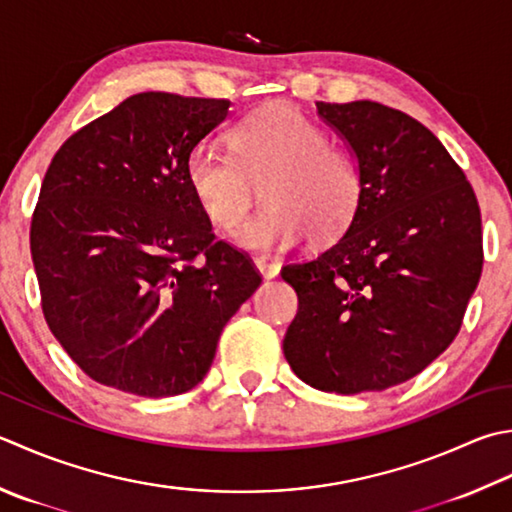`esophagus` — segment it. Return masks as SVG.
I'll return each mask as SVG.
<instances>
[{"mask_svg":"<svg viewBox=\"0 0 512 512\" xmlns=\"http://www.w3.org/2000/svg\"><path fill=\"white\" fill-rule=\"evenodd\" d=\"M255 266H257L259 273H262L266 279L277 277L279 270H282V264L273 262V259H268V257H257V259H255Z\"/></svg>","mask_w":512,"mask_h":512,"instance_id":"34e87169","label":"esophagus"}]
</instances>
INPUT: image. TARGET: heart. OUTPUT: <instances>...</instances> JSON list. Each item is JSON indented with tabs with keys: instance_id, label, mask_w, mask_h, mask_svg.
<instances>
[{
	"instance_id": "1",
	"label": "heart",
	"mask_w": 512,
	"mask_h": 512,
	"mask_svg": "<svg viewBox=\"0 0 512 512\" xmlns=\"http://www.w3.org/2000/svg\"><path fill=\"white\" fill-rule=\"evenodd\" d=\"M230 155L190 150L186 184L204 217L222 233L242 226L262 186L266 206L237 233V244L268 255L313 233L326 242L353 222L364 177L346 148L330 144L302 110L277 102L259 108L228 133Z\"/></svg>"
}]
</instances>
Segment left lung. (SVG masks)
<instances>
[{"mask_svg": "<svg viewBox=\"0 0 512 512\" xmlns=\"http://www.w3.org/2000/svg\"><path fill=\"white\" fill-rule=\"evenodd\" d=\"M346 139L364 197L337 242L286 264L299 308L284 357L326 393L386 390L453 344L484 266L475 190L442 142L384 104L317 102Z\"/></svg>", "mask_w": 512, "mask_h": 512, "instance_id": "left-lung-1", "label": "left lung"}]
</instances>
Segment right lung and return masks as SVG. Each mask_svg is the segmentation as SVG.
I'll use <instances>...</instances> for the list:
<instances>
[{
  "label": "right lung",
  "instance_id": "right-lung-1",
  "mask_svg": "<svg viewBox=\"0 0 512 512\" xmlns=\"http://www.w3.org/2000/svg\"><path fill=\"white\" fill-rule=\"evenodd\" d=\"M228 99L139 93L70 135L30 222L50 333L95 382L139 397L206 377L219 335L262 284L186 184Z\"/></svg>",
  "mask_w": 512,
  "mask_h": 512
}]
</instances>
